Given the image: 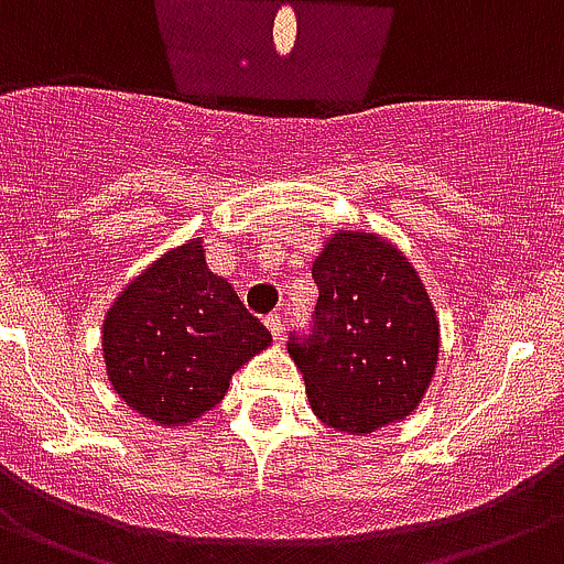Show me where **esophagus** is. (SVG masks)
<instances>
[{"mask_svg":"<svg viewBox=\"0 0 564 564\" xmlns=\"http://www.w3.org/2000/svg\"><path fill=\"white\" fill-rule=\"evenodd\" d=\"M265 326H268V332H271V335L276 337V340H282V332H285V321H282V315L271 313L265 318Z\"/></svg>","mask_w":564,"mask_h":564,"instance_id":"34e87169","label":"esophagus"}]
</instances>
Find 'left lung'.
Instances as JSON below:
<instances>
[{
	"mask_svg": "<svg viewBox=\"0 0 564 564\" xmlns=\"http://www.w3.org/2000/svg\"><path fill=\"white\" fill-rule=\"evenodd\" d=\"M310 335H291L310 406L326 426L371 434L412 415L437 368L440 321L404 251L337 229L313 262Z\"/></svg>",
	"mask_w": 564,
	"mask_h": 564,
	"instance_id": "1",
	"label": "left lung"
}]
</instances>
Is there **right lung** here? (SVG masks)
Here are the masks:
<instances>
[{
	"instance_id": "right-lung-1",
	"label": "right lung",
	"mask_w": 564,
	"mask_h": 564,
	"mask_svg": "<svg viewBox=\"0 0 564 564\" xmlns=\"http://www.w3.org/2000/svg\"><path fill=\"white\" fill-rule=\"evenodd\" d=\"M271 332L207 268L202 240L165 251L110 304L101 324L107 379L158 426H185L227 395L232 373Z\"/></svg>"
}]
</instances>
